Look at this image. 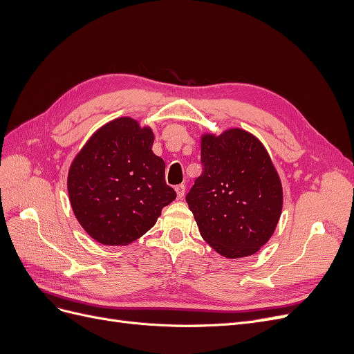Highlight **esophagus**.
<instances>
[{
	"label": "esophagus",
	"instance_id": "34e87169",
	"mask_svg": "<svg viewBox=\"0 0 354 354\" xmlns=\"http://www.w3.org/2000/svg\"><path fill=\"white\" fill-rule=\"evenodd\" d=\"M185 190H186V186L185 185H178L176 186V192H177V198L181 199L185 196Z\"/></svg>",
	"mask_w": 354,
	"mask_h": 354
}]
</instances>
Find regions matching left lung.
<instances>
[{
    "label": "left lung",
    "instance_id": "left-lung-1",
    "mask_svg": "<svg viewBox=\"0 0 354 354\" xmlns=\"http://www.w3.org/2000/svg\"><path fill=\"white\" fill-rule=\"evenodd\" d=\"M202 174L186 201L202 238L227 259L255 254L282 212V185L259 138L239 128L203 136Z\"/></svg>",
    "mask_w": 354,
    "mask_h": 354
}]
</instances>
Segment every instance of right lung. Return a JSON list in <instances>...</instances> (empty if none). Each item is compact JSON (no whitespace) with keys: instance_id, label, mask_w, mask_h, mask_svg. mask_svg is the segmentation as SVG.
Returning <instances> with one entry per match:
<instances>
[{"instance_id":"1","label":"right lung","mask_w":354,"mask_h":354,"mask_svg":"<svg viewBox=\"0 0 354 354\" xmlns=\"http://www.w3.org/2000/svg\"><path fill=\"white\" fill-rule=\"evenodd\" d=\"M153 133L131 118L106 124L73 159L71 205L80 224L103 245H128L153 227L176 199L165 162L152 152Z\"/></svg>"}]
</instances>
